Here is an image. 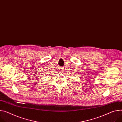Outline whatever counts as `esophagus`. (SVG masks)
<instances>
[{
    "instance_id": "obj_1",
    "label": "esophagus",
    "mask_w": 122,
    "mask_h": 122,
    "mask_svg": "<svg viewBox=\"0 0 122 122\" xmlns=\"http://www.w3.org/2000/svg\"><path fill=\"white\" fill-rule=\"evenodd\" d=\"M60 70H61V71H61V72H62L63 71L62 68H61V69H60Z\"/></svg>"
}]
</instances>
